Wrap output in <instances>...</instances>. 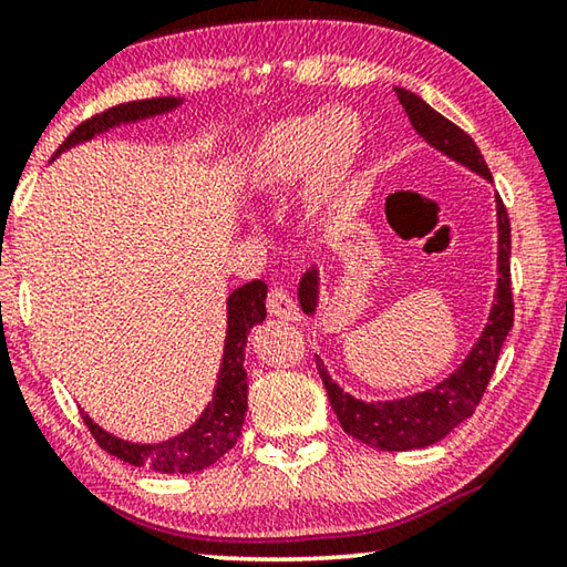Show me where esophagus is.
I'll return each mask as SVG.
<instances>
[{"label": "esophagus", "instance_id": "esophagus-1", "mask_svg": "<svg viewBox=\"0 0 567 567\" xmlns=\"http://www.w3.org/2000/svg\"><path fill=\"white\" fill-rule=\"evenodd\" d=\"M267 312L275 315V318H282V320H297L300 318V307L292 300V295L285 290V287H272L270 292H267Z\"/></svg>", "mask_w": 567, "mask_h": 567}]
</instances>
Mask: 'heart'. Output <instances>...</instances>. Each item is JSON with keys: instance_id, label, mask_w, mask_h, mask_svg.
Returning a JSON list of instances; mask_svg holds the SVG:
<instances>
[{"instance_id": "1", "label": "heart", "mask_w": 567, "mask_h": 567, "mask_svg": "<svg viewBox=\"0 0 567 567\" xmlns=\"http://www.w3.org/2000/svg\"><path fill=\"white\" fill-rule=\"evenodd\" d=\"M364 155V124L350 110H315L285 117L257 137L247 162L255 192L275 195L307 169L312 207L342 205L352 195Z\"/></svg>"}]
</instances>
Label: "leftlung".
<instances>
[{
  "label": "left lung",
  "instance_id": "1",
  "mask_svg": "<svg viewBox=\"0 0 567 567\" xmlns=\"http://www.w3.org/2000/svg\"><path fill=\"white\" fill-rule=\"evenodd\" d=\"M395 94L420 137H425L430 145L445 152L447 157L457 159L460 165L470 167L485 179H493L483 152L477 150L467 132L435 112L427 102H422L417 94L402 87H395ZM497 233H501L497 235L501 237V252H497V265H501L497 272H501V277H497L491 322H487L483 338L477 340L473 352L467 354V360L440 385L392 402H362L334 385L322 360L318 358L322 385L328 390L330 405L344 433L375 450L400 453V450H415L437 443L450 430L473 415L480 400H483L487 382L493 378L501 348L515 318L511 287V219H507V209L501 197H497ZM300 305L302 312L315 315V305H318V272L315 270L300 280Z\"/></svg>",
  "mask_w": 567,
  "mask_h": 567
}]
</instances>
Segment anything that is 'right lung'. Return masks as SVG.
I'll list each match as a JSON object with an SVG mask.
<instances>
[{
	"label": "right lung",
	"mask_w": 567,
	"mask_h": 567,
	"mask_svg": "<svg viewBox=\"0 0 567 567\" xmlns=\"http://www.w3.org/2000/svg\"><path fill=\"white\" fill-rule=\"evenodd\" d=\"M177 100L172 97H152V100H137L124 102L117 107H110L94 117L84 120L82 124L66 134L60 150L76 145V142L92 140L94 134L114 127L120 122H134L155 117V114L169 112L177 107ZM265 297L267 285L262 280H252L227 297V334H225V354L223 364H219L217 388L213 392V402L203 412L195 425L187 433L167 440V443L157 445H134L124 443V440L104 433L100 425H94L90 415H84V425L90 427L92 437L97 440L102 450L110 455L124 460L134 467H150L155 473H197L213 463H217L227 450H233L239 433H243V422L247 412V372H245V344L247 334L255 324L265 320Z\"/></svg>",
	"instance_id": "add662e5"
}]
</instances>
